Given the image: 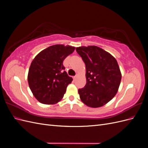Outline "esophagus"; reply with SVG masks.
Segmentation results:
<instances>
[{
    "mask_svg": "<svg viewBox=\"0 0 148 148\" xmlns=\"http://www.w3.org/2000/svg\"><path fill=\"white\" fill-rule=\"evenodd\" d=\"M77 77H78V75H76L75 76V77H73V79H76L77 78Z\"/></svg>",
    "mask_w": 148,
    "mask_h": 148,
    "instance_id": "esophagus-1",
    "label": "esophagus"
}]
</instances>
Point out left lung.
Wrapping results in <instances>:
<instances>
[{
  "label": "left lung",
  "mask_w": 148,
  "mask_h": 148,
  "mask_svg": "<svg viewBox=\"0 0 148 148\" xmlns=\"http://www.w3.org/2000/svg\"><path fill=\"white\" fill-rule=\"evenodd\" d=\"M86 65V84L78 89L85 105L97 108L106 105L117 94L122 73L115 58L96 46L76 48Z\"/></svg>",
  "instance_id": "left-lung-1"
}]
</instances>
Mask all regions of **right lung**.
Instances as JSON below:
<instances>
[{
    "label": "right lung",
    "instance_id": "add662e5",
    "mask_svg": "<svg viewBox=\"0 0 148 148\" xmlns=\"http://www.w3.org/2000/svg\"><path fill=\"white\" fill-rule=\"evenodd\" d=\"M75 47L56 44L44 49L34 57L28 74L33 96L44 104H55L62 100L73 78L65 70L63 62Z\"/></svg>",
    "mask_w": 148,
    "mask_h": 148
}]
</instances>
